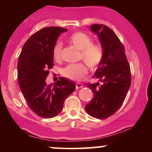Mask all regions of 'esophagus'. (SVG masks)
Masks as SVG:
<instances>
[{
  "label": "esophagus",
  "instance_id": "1",
  "mask_svg": "<svg viewBox=\"0 0 152 152\" xmlns=\"http://www.w3.org/2000/svg\"><path fill=\"white\" fill-rule=\"evenodd\" d=\"M82 87H83V85H82L81 83H76V88H82Z\"/></svg>",
  "mask_w": 152,
  "mask_h": 152
}]
</instances>
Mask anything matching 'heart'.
<instances>
[{"instance_id": "heart-1", "label": "heart", "mask_w": 152, "mask_h": 152, "mask_svg": "<svg viewBox=\"0 0 152 152\" xmlns=\"http://www.w3.org/2000/svg\"><path fill=\"white\" fill-rule=\"evenodd\" d=\"M69 41L73 46L81 50L80 57L91 69H95L102 62L104 55L102 48L98 44L92 43L91 38L88 35L83 32L74 33L69 36ZM62 46L60 41L54 45L52 53L56 61L61 60ZM86 73L87 66L83 63L69 64L61 70V74L64 77L75 81L81 79Z\"/></svg>"}]
</instances>
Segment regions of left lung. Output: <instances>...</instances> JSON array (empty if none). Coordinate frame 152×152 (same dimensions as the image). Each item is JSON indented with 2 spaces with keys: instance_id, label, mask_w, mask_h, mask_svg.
<instances>
[{
  "instance_id": "obj_1",
  "label": "left lung",
  "mask_w": 152,
  "mask_h": 152,
  "mask_svg": "<svg viewBox=\"0 0 152 152\" xmlns=\"http://www.w3.org/2000/svg\"><path fill=\"white\" fill-rule=\"evenodd\" d=\"M91 31L98 36L104 52L93 78L95 83H86L94 98L86 104L91 116L104 119L112 116L121 107L131 86L130 66L124 48L115 33L102 24H94Z\"/></svg>"
}]
</instances>
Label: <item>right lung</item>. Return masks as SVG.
Listing matches in <instances>:
<instances>
[{
  "mask_svg": "<svg viewBox=\"0 0 152 152\" xmlns=\"http://www.w3.org/2000/svg\"><path fill=\"white\" fill-rule=\"evenodd\" d=\"M67 29L43 28L33 34L23 46L18 61V85L30 109L38 116L53 118L61 111L65 99L74 91V82L61 77L47 85L46 77L53 64V48Z\"/></svg>",
  "mask_w": 152,
  "mask_h": 152,
  "instance_id": "add662e5",
  "label": "right lung"
}]
</instances>
